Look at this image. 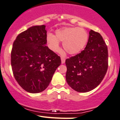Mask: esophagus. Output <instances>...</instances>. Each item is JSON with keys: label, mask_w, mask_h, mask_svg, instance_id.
<instances>
[{"label": "esophagus", "mask_w": 120, "mask_h": 120, "mask_svg": "<svg viewBox=\"0 0 120 120\" xmlns=\"http://www.w3.org/2000/svg\"><path fill=\"white\" fill-rule=\"evenodd\" d=\"M65 58L64 57H62V56L61 57V63L62 64H64V63H65Z\"/></svg>", "instance_id": "esophagus-1"}]
</instances>
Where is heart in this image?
Here are the masks:
<instances>
[{
	"label": "heart",
	"instance_id": "1",
	"mask_svg": "<svg viewBox=\"0 0 120 120\" xmlns=\"http://www.w3.org/2000/svg\"><path fill=\"white\" fill-rule=\"evenodd\" d=\"M89 34L83 28L64 27L55 31V36L48 33L47 42L49 49L55 52L60 50V42H62L63 47L66 52L76 54L83 50L87 44Z\"/></svg>",
	"mask_w": 120,
	"mask_h": 120
}]
</instances>
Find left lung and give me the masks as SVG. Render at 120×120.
<instances>
[{
  "label": "left lung",
  "mask_w": 120,
  "mask_h": 120,
  "mask_svg": "<svg viewBox=\"0 0 120 120\" xmlns=\"http://www.w3.org/2000/svg\"><path fill=\"white\" fill-rule=\"evenodd\" d=\"M66 80L78 92H87L101 82L108 69V49L101 35L91 30L85 49L65 60Z\"/></svg>",
  "instance_id": "obj_1"
}]
</instances>
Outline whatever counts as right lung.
Instances as JSON below:
<instances>
[{"label": "right lung", "instance_id": "1", "mask_svg": "<svg viewBox=\"0 0 120 120\" xmlns=\"http://www.w3.org/2000/svg\"><path fill=\"white\" fill-rule=\"evenodd\" d=\"M46 44L44 25L30 27L17 35L13 44L11 65L14 77L29 93L44 90L61 64L60 56Z\"/></svg>", "mask_w": 120, "mask_h": 120}]
</instances>
